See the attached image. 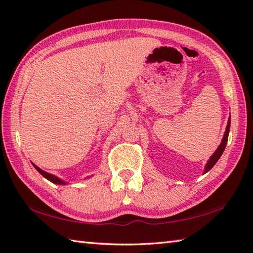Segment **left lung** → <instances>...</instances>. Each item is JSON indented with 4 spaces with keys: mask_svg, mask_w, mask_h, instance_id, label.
Listing matches in <instances>:
<instances>
[{
    "mask_svg": "<svg viewBox=\"0 0 253 253\" xmlns=\"http://www.w3.org/2000/svg\"><path fill=\"white\" fill-rule=\"evenodd\" d=\"M229 127H231V117H229V119H228L227 126H226V131H225V133H224V136H223V139H222V142H221L220 146H218L217 149L215 150V153L211 156V158L209 159V161L207 162L206 168H205V173H207L208 171L211 170V169H212V167L216 164L217 160L220 159V157L222 156L223 151H224V149H225V147H226V144H227L228 133H229Z\"/></svg>",
    "mask_w": 253,
    "mask_h": 253,
    "instance_id": "left-lung-1",
    "label": "left lung"
}]
</instances>
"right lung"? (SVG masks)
Masks as SVG:
<instances>
[{
    "label": "right lung",
    "mask_w": 253,
    "mask_h": 253,
    "mask_svg": "<svg viewBox=\"0 0 253 253\" xmlns=\"http://www.w3.org/2000/svg\"><path fill=\"white\" fill-rule=\"evenodd\" d=\"M33 165V164H32ZM33 167L36 168V169L38 170V172L40 173V174H42V175L45 177V178H47L48 181H50L52 183H55V184H59V185H64V184H66L64 181H61V179H59L57 176H54V175H52V174H49V173H47V172H45V171H43V170H41L40 168H38L36 165H33Z\"/></svg>",
    "instance_id": "1"
}]
</instances>
